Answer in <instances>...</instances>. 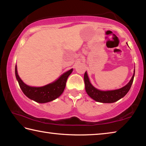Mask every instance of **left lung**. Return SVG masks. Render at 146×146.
I'll list each match as a JSON object with an SVG mask.
<instances>
[{
    "label": "left lung",
    "mask_w": 146,
    "mask_h": 146,
    "mask_svg": "<svg viewBox=\"0 0 146 146\" xmlns=\"http://www.w3.org/2000/svg\"><path fill=\"white\" fill-rule=\"evenodd\" d=\"M126 44L128 46L127 43ZM135 72V70H134L133 75L131 80H129V82L126 85L123 86V87L114 90L103 91L98 90V89L94 87L90 82L87 71H86L84 73V79L86 93L92 99L98 102L113 103L117 102V101L124 97L128 93V91H129L133 82V79H134Z\"/></svg>",
    "instance_id": "8db88e82"
}]
</instances>
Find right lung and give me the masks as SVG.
Segmentation results:
<instances>
[{"label": "right lung", "mask_w": 146, "mask_h": 146, "mask_svg": "<svg viewBox=\"0 0 146 146\" xmlns=\"http://www.w3.org/2000/svg\"><path fill=\"white\" fill-rule=\"evenodd\" d=\"M73 70L71 69L64 73L53 82L40 87H33L26 84L19 76L17 65H15V76L24 95L29 99L42 104L55 100L62 94L66 87V81Z\"/></svg>", "instance_id": "1"}]
</instances>
